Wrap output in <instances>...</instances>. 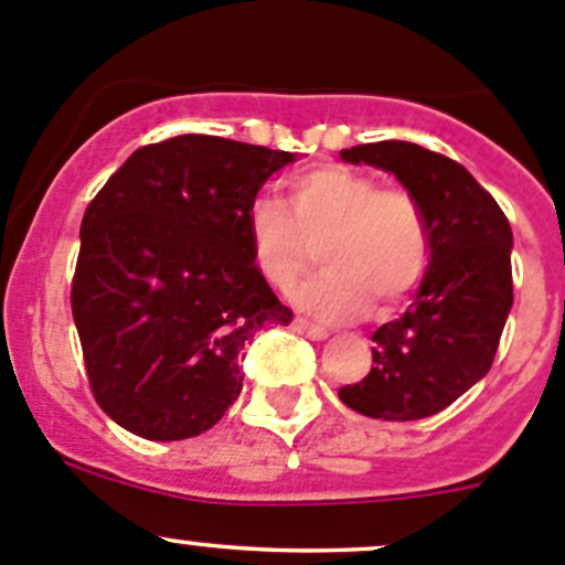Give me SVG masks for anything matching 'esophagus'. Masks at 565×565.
Returning <instances> with one entry per match:
<instances>
[{"mask_svg": "<svg viewBox=\"0 0 565 565\" xmlns=\"http://www.w3.org/2000/svg\"><path fill=\"white\" fill-rule=\"evenodd\" d=\"M295 330H298V333H303L306 339H311V341H324L330 335L328 330L319 328V324H315V322H309V319H295Z\"/></svg>", "mask_w": 565, "mask_h": 565, "instance_id": "obj_1", "label": "esophagus"}]
</instances>
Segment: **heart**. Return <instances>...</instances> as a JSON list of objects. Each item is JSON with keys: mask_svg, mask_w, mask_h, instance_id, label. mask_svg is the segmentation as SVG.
<instances>
[{"mask_svg": "<svg viewBox=\"0 0 565 565\" xmlns=\"http://www.w3.org/2000/svg\"><path fill=\"white\" fill-rule=\"evenodd\" d=\"M289 210L273 196L248 207L254 262L287 292L319 256L328 267L300 287L298 306L324 322H350L380 300L402 303L429 259L424 213L407 191L380 188L347 167H319L287 182Z\"/></svg>", "mask_w": 565, "mask_h": 565, "instance_id": "b5f03b06", "label": "heart"}]
</instances>
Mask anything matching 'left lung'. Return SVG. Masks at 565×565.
<instances>
[{
    "label": "left lung",
    "mask_w": 565,
    "mask_h": 565,
    "mask_svg": "<svg viewBox=\"0 0 565 565\" xmlns=\"http://www.w3.org/2000/svg\"><path fill=\"white\" fill-rule=\"evenodd\" d=\"M341 161L402 182L424 213L429 267L409 309L372 335V372L339 398L369 418H429L494 361L514 303L509 218L465 167L413 141L358 145L341 150Z\"/></svg>",
    "instance_id": "8db88e82"
}]
</instances>
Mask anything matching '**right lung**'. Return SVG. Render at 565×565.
I'll return each mask as SVG.
<instances>
[{
	"label": "right lung",
	"mask_w": 565,
	"mask_h": 565,
	"mask_svg": "<svg viewBox=\"0 0 565 565\" xmlns=\"http://www.w3.org/2000/svg\"><path fill=\"white\" fill-rule=\"evenodd\" d=\"M295 152L185 134L139 147L82 221L73 319L100 409L145 440L213 429L241 355L289 324L254 262L248 207Z\"/></svg>",
	"instance_id": "right-lung-1"
}]
</instances>
